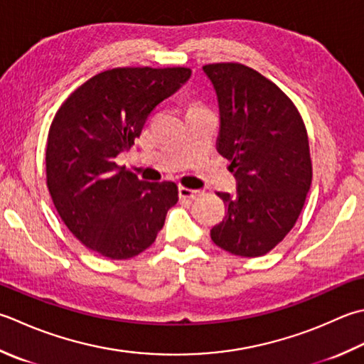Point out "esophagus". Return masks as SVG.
Returning a JSON list of instances; mask_svg holds the SVG:
<instances>
[{"label":"esophagus","instance_id":"34e87169","mask_svg":"<svg viewBox=\"0 0 364 364\" xmlns=\"http://www.w3.org/2000/svg\"><path fill=\"white\" fill-rule=\"evenodd\" d=\"M178 194H180V198H189V200H194V198L200 196V191L180 186V188H178Z\"/></svg>","mask_w":364,"mask_h":364}]
</instances>
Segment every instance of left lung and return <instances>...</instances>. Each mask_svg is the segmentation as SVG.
I'll return each instance as SVG.
<instances>
[{
    "label": "left lung",
    "instance_id": "left-lung-1",
    "mask_svg": "<svg viewBox=\"0 0 364 364\" xmlns=\"http://www.w3.org/2000/svg\"><path fill=\"white\" fill-rule=\"evenodd\" d=\"M216 90V148L230 161L237 194L218 192L225 216L213 243L241 257L272 251L294 229L312 181L304 121L277 85L241 63L205 64Z\"/></svg>",
    "mask_w": 364,
    "mask_h": 364
}]
</instances>
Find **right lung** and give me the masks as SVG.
I'll list each match as a JSON object with an SVG mask.
<instances>
[{
	"instance_id": "obj_1",
	"label": "right lung",
	"mask_w": 364,
	"mask_h": 364,
	"mask_svg": "<svg viewBox=\"0 0 364 364\" xmlns=\"http://www.w3.org/2000/svg\"><path fill=\"white\" fill-rule=\"evenodd\" d=\"M189 68H115L88 78L55 113L46 149L47 188L70 233L112 260L151 246L178 202L173 181L149 183L119 167L156 105Z\"/></svg>"
}]
</instances>
